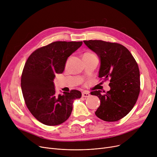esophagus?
Segmentation results:
<instances>
[{
	"label": "esophagus",
	"instance_id": "34e87169",
	"mask_svg": "<svg viewBox=\"0 0 157 157\" xmlns=\"http://www.w3.org/2000/svg\"><path fill=\"white\" fill-rule=\"evenodd\" d=\"M90 95V94L86 92H83V93H82V96H83V97H89Z\"/></svg>",
	"mask_w": 157,
	"mask_h": 157
}]
</instances>
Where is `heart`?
<instances>
[{"instance_id":"1","label":"heart","mask_w":157,"mask_h":157,"mask_svg":"<svg viewBox=\"0 0 157 157\" xmlns=\"http://www.w3.org/2000/svg\"><path fill=\"white\" fill-rule=\"evenodd\" d=\"M85 55H94V54H92V53H85Z\"/></svg>"}]
</instances>
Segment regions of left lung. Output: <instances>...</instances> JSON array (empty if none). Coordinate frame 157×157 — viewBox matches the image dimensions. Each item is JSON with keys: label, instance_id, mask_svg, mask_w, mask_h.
Returning a JSON list of instances; mask_svg holds the SVG:
<instances>
[{"label": "left lung", "instance_id": "1", "mask_svg": "<svg viewBox=\"0 0 157 157\" xmlns=\"http://www.w3.org/2000/svg\"><path fill=\"white\" fill-rule=\"evenodd\" d=\"M83 42L99 58L98 77L110 79L109 91L105 94L101 90L91 92L101 101L95 113L104 121H117L126 116L137 100L140 92L138 65L128 49L121 44L101 40Z\"/></svg>", "mask_w": 157, "mask_h": 157}]
</instances>
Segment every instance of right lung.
<instances>
[{"label": "right lung", "mask_w": 157, "mask_h": 157, "mask_svg": "<svg viewBox=\"0 0 157 157\" xmlns=\"http://www.w3.org/2000/svg\"><path fill=\"white\" fill-rule=\"evenodd\" d=\"M82 44V41H56L36 49L25 64L21 79L25 102L33 116L46 125H58L67 120L74 101L81 97L76 90L56 94L53 80Z\"/></svg>", "instance_id": "add662e5"}]
</instances>
